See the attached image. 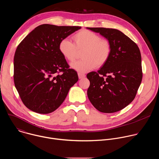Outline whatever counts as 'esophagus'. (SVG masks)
<instances>
[{
	"mask_svg": "<svg viewBox=\"0 0 159 159\" xmlns=\"http://www.w3.org/2000/svg\"><path fill=\"white\" fill-rule=\"evenodd\" d=\"M78 76H79V79H82L85 77V75L84 74H82V73H78Z\"/></svg>",
	"mask_w": 159,
	"mask_h": 159,
	"instance_id": "esophagus-1",
	"label": "esophagus"
}]
</instances>
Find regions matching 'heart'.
Returning <instances> with one entry per match:
<instances>
[{"instance_id":"b5f03b06","label":"heart","mask_w":159,"mask_h":159,"mask_svg":"<svg viewBox=\"0 0 159 159\" xmlns=\"http://www.w3.org/2000/svg\"><path fill=\"white\" fill-rule=\"evenodd\" d=\"M73 42L67 38L60 41L58 49L61 54L69 61H74L82 52L81 60L72 63L74 69L85 73L95 67L102 66L108 60L111 53V44L107 39L87 30H82L72 36Z\"/></svg>"}]
</instances>
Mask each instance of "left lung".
<instances>
[{
  "label": "left lung",
  "mask_w": 159,
  "mask_h": 159,
  "mask_svg": "<svg viewBox=\"0 0 159 159\" xmlns=\"http://www.w3.org/2000/svg\"><path fill=\"white\" fill-rule=\"evenodd\" d=\"M99 33L111 44L107 61L97 72L87 75L89 101L102 112L119 111L130 104L142 80V57L137 44L120 31L105 28H87Z\"/></svg>",
  "instance_id": "1"
}]
</instances>
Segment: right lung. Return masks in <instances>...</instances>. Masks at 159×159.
<instances>
[{
  "label": "right lung",
  "instance_id": "add662e5",
  "mask_svg": "<svg viewBox=\"0 0 159 159\" xmlns=\"http://www.w3.org/2000/svg\"><path fill=\"white\" fill-rule=\"evenodd\" d=\"M80 28L41 25L19 44L14 57V82L29 109L40 114L55 111L78 81L77 72L70 69L58 45Z\"/></svg>",
  "mask_w": 159,
  "mask_h": 159
}]
</instances>
